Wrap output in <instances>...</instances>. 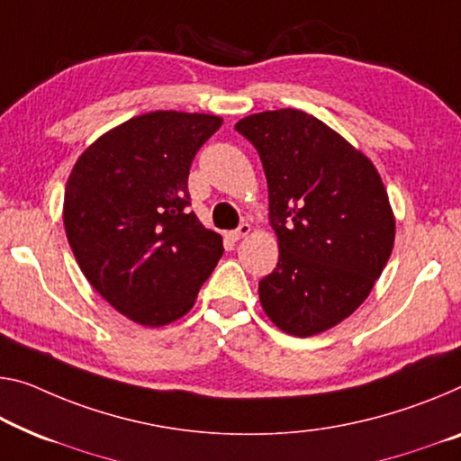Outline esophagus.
Wrapping results in <instances>:
<instances>
[{
	"label": "esophagus",
	"mask_w": 461,
	"mask_h": 461,
	"mask_svg": "<svg viewBox=\"0 0 461 461\" xmlns=\"http://www.w3.org/2000/svg\"><path fill=\"white\" fill-rule=\"evenodd\" d=\"M251 232V224H247V222H243L239 226L237 230H232V232H229V239L232 240V243H237V240H240V239H245L247 235H249Z\"/></svg>",
	"instance_id": "1"
}]
</instances>
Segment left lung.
<instances>
[{
  "mask_svg": "<svg viewBox=\"0 0 461 461\" xmlns=\"http://www.w3.org/2000/svg\"><path fill=\"white\" fill-rule=\"evenodd\" d=\"M235 130L267 179L278 266L259 282L276 328L315 336L369 296L393 249L395 218L373 162L320 119L296 109L255 113Z\"/></svg>",
  "mask_w": 461,
  "mask_h": 461,
  "instance_id": "left-lung-1",
  "label": "left lung"
}]
</instances>
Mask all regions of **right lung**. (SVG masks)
Here are the masks:
<instances>
[{
	"mask_svg": "<svg viewBox=\"0 0 461 461\" xmlns=\"http://www.w3.org/2000/svg\"><path fill=\"white\" fill-rule=\"evenodd\" d=\"M221 125L206 113H146L92 141L69 173V247L92 288L127 320L176 321L222 258V237L187 210L191 160Z\"/></svg>",
	"mask_w": 461,
	"mask_h": 461,
	"instance_id": "right-lung-1",
	"label": "right lung"
}]
</instances>
